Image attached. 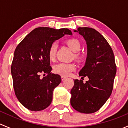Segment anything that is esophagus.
Masks as SVG:
<instances>
[{"label":"esophagus","mask_w":128,"mask_h":128,"mask_svg":"<svg viewBox=\"0 0 128 128\" xmlns=\"http://www.w3.org/2000/svg\"><path fill=\"white\" fill-rule=\"evenodd\" d=\"M66 78V77H65V76H61V79L62 81H64Z\"/></svg>","instance_id":"1"}]
</instances>
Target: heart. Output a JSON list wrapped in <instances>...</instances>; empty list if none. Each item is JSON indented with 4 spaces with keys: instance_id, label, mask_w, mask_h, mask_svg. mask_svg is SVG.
I'll return each instance as SVG.
<instances>
[{
    "instance_id": "heart-1",
    "label": "heart",
    "mask_w": 128,
    "mask_h": 128,
    "mask_svg": "<svg viewBox=\"0 0 128 128\" xmlns=\"http://www.w3.org/2000/svg\"><path fill=\"white\" fill-rule=\"evenodd\" d=\"M66 44L69 48L75 53V58L77 59H80V54L78 53L81 49V43L76 38H70L66 41ZM57 44L52 42L50 45L48 50V56L51 60H53L56 56L57 50ZM76 69V65L72 63L60 62L54 66V72L61 76H67L70 74L71 72Z\"/></svg>"
}]
</instances>
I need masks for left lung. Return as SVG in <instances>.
<instances>
[{"mask_svg":"<svg viewBox=\"0 0 128 128\" xmlns=\"http://www.w3.org/2000/svg\"><path fill=\"white\" fill-rule=\"evenodd\" d=\"M78 32L84 38L87 55L84 67L79 72L82 78L76 79L70 94V104L80 113H93L105 104L112 94L116 73L113 50L105 38L96 30L88 27H79Z\"/></svg>","mask_w":128,"mask_h":128,"instance_id":"1","label":"left lung"}]
</instances>
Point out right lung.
I'll use <instances>...</instances> for the list:
<instances>
[{
	"label": "right lung",
	"instance_id": "1",
	"mask_svg": "<svg viewBox=\"0 0 128 128\" xmlns=\"http://www.w3.org/2000/svg\"><path fill=\"white\" fill-rule=\"evenodd\" d=\"M65 34L68 28L39 27L27 34L15 50L11 66L14 91L18 101L31 111H41L50 105L53 90L61 82L51 73L48 50L50 45ZM46 76L40 78V74Z\"/></svg>",
	"mask_w": 128,
	"mask_h": 128
}]
</instances>
